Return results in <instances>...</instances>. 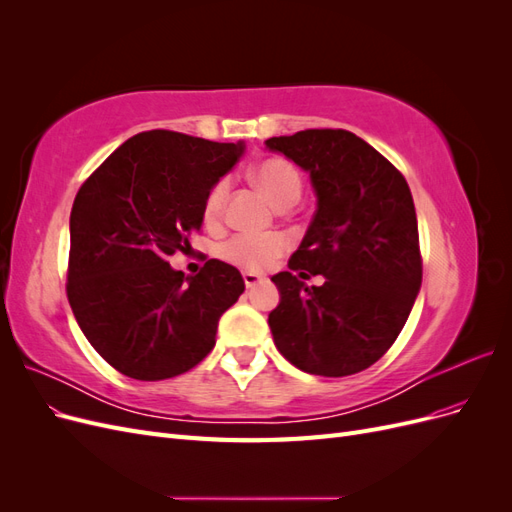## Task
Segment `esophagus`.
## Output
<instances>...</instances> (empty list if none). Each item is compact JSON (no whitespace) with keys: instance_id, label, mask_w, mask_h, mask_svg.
<instances>
[{"instance_id":"34e87169","label":"esophagus","mask_w":512,"mask_h":512,"mask_svg":"<svg viewBox=\"0 0 512 512\" xmlns=\"http://www.w3.org/2000/svg\"><path fill=\"white\" fill-rule=\"evenodd\" d=\"M243 282H245V286H247V288H254V286H258V284L262 282V277H260L258 273L245 271V273H243Z\"/></svg>"}]
</instances>
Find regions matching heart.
<instances>
[{
  "instance_id": "heart-1",
  "label": "heart",
  "mask_w": 512,
  "mask_h": 512,
  "mask_svg": "<svg viewBox=\"0 0 512 512\" xmlns=\"http://www.w3.org/2000/svg\"><path fill=\"white\" fill-rule=\"evenodd\" d=\"M252 181L267 194L273 205L280 209L292 207L303 192V177L292 162L284 158H265L250 170ZM228 196V181L220 179L209 190L205 198V220L209 224H218L224 215V205ZM288 250V239L282 232H239L230 237L222 247L220 254L230 265L243 271L260 273L271 269L277 260Z\"/></svg>"
}]
</instances>
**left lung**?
<instances>
[{"label":"left lung","mask_w":512,"mask_h":512,"mask_svg":"<svg viewBox=\"0 0 512 512\" xmlns=\"http://www.w3.org/2000/svg\"><path fill=\"white\" fill-rule=\"evenodd\" d=\"M265 145L305 168L318 196L290 271L271 277L282 294L269 314L273 342L307 374H359L393 346L421 288L408 183L348 130H301ZM309 274H324L325 284L307 287Z\"/></svg>","instance_id":"left-lung-1"}]
</instances>
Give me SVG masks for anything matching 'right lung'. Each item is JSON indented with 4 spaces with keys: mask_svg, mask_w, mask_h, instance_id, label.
Instances as JSON below:
<instances>
[{
    "mask_svg": "<svg viewBox=\"0 0 512 512\" xmlns=\"http://www.w3.org/2000/svg\"><path fill=\"white\" fill-rule=\"evenodd\" d=\"M243 145L173 130L128 138L81 185L70 213L68 301L81 331L123 376L175 378L215 346L245 282L222 260L196 275L168 265L190 250L205 198Z\"/></svg>",
    "mask_w": 512,
    "mask_h": 512,
    "instance_id": "obj_1",
    "label": "right lung"
}]
</instances>
